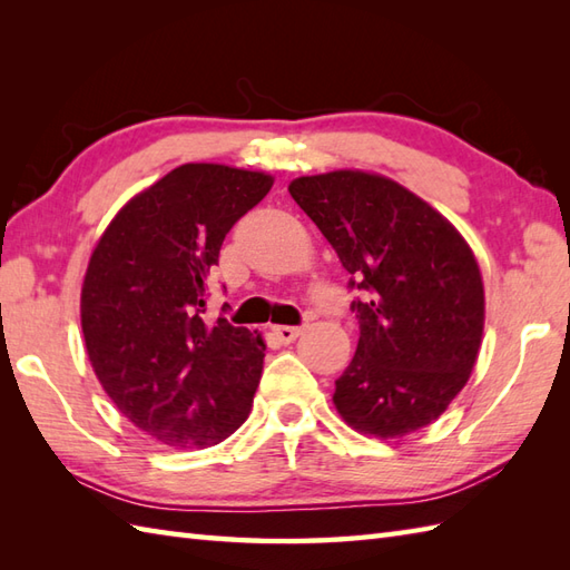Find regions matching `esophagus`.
Returning a JSON list of instances; mask_svg holds the SVG:
<instances>
[{"label": "esophagus", "mask_w": 570, "mask_h": 570, "mask_svg": "<svg viewBox=\"0 0 570 570\" xmlns=\"http://www.w3.org/2000/svg\"><path fill=\"white\" fill-rule=\"evenodd\" d=\"M274 335L282 343H294L301 335V328H296V325H274Z\"/></svg>", "instance_id": "obj_1"}]
</instances>
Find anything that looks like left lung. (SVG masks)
I'll return each mask as SVG.
<instances>
[{"label": "left lung", "instance_id": "8db88e82", "mask_svg": "<svg viewBox=\"0 0 570 570\" xmlns=\"http://www.w3.org/2000/svg\"><path fill=\"white\" fill-rule=\"evenodd\" d=\"M350 272L355 357L333 402L360 433L396 439L429 426L463 390L485 325V292L468 242L426 200L365 171L288 186Z\"/></svg>", "mask_w": 570, "mask_h": 570}]
</instances>
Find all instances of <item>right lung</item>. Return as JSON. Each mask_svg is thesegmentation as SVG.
Returning <instances> with one entry per match:
<instances>
[{"instance_id": "obj_1", "label": "right lung", "mask_w": 570, "mask_h": 570, "mask_svg": "<svg viewBox=\"0 0 570 570\" xmlns=\"http://www.w3.org/2000/svg\"><path fill=\"white\" fill-rule=\"evenodd\" d=\"M274 184L223 164H184L131 198L85 272V347L115 406L171 448H210L247 421L264 341L208 323V276L225 235Z\"/></svg>"}]
</instances>
